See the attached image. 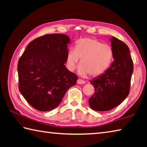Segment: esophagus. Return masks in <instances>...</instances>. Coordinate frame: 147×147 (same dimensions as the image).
<instances>
[{"instance_id":"34e87169","label":"esophagus","mask_w":147,"mask_h":147,"mask_svg":"<svg viewBox=\"0 0 147 147\" xmlns=\"http://www.w3.org/2000/svg\"><path fill=\"white\" fill-rule=\"evenodd\" d=\"M77 84H84V83H85V81H83V80H82V79H77Z\"/></svg>"}]
</instances>
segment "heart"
Listing matches in <instances>:
<instances>
[{
	"label": "heart",
	"instance_id": "heart-1",
	"mask_svg": "<svg viewBox=\"0 0 147 147\" xmlns=\"http://www.w3.org/2000/svg\"><path fill=\"white\" fill-rule=\"evenodd\" d=\"M112 47L95 38L80 39L75 44L74 51L70 50L66 56L68 69L74 71L81 59L79 74L82 77L88 74L96 77L104 73L112 62Z\"/></svg>",
	"mask_w": 147,
	"mask_h": 147
}]
</instances>
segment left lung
<instances>
[{"label":"left lung","mask_w":147,"mask_h":147,"mask_svg":"<svg viewBox=\"0 0 147 147\" xmlns=\"http://www.w3.org/2000/svg\"><path fill=\"white\" fill-rule=\"evenodd\" d=\"M114 61L105 72L91 80L95 93L89 99L91 109L106 111L118 106L130 92L133 61L126 44L118 38H111Z\"/></svg>","instance_id":"obj_1"}]
</instances>
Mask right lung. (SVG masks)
I'll list each match as a JSON object with an SVG mask.
<instances>
[{"label":"right lung","instance_id":"add662e5","mask_svg":"<svg viewBox=\"0 0 147 147\" xmlns=\"http://www.w3.org/2000/svg\"><path fill=\"white\" fill-rule=\"evenodd\" d=\"M70 38L49 34L29 43L18 63V89L26 101L40 111L54 109L78 77L66 69Z\"/></svg>","mask_w":147,"mask_h":147}]
</instances>
